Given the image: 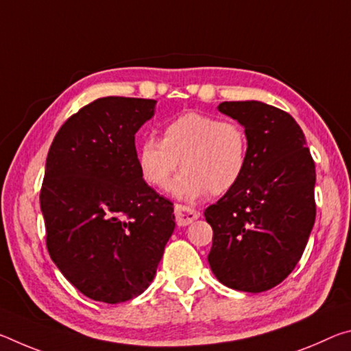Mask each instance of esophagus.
<instances>
[{
    "label": "esophagus",
    "instance_id": "esophagus-1",
    "mask_svg": "<svg viewBox=\"0 0 351 351\" xmlns=\"http://www.w3.org/2000/svg\"><path fill=\"white\" fill-rule=\"evenodd\" d=\"M175 215H176L178 226H187L190 223H193L195 219L199 218V212L197 209H193V207L176 204L175 206Z\"/></svg>",
    "mask_w": 351,
    "mask_h": 351
}]
</instances>
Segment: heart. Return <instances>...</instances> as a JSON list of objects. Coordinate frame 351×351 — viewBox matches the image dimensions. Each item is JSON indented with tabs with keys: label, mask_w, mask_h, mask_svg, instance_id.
<instances>
[{
	"label": "heart",
	"mask_w": 351,
	"mask_h": 351,
	"mask_svg": "<svg viewBox=\"0 0 351 351\" xmlns=\"http://www.w3.org/2000/svg\"><path fill=\"white\" fill-rule=\"evenodd\" d=\"M138 167L147 184L165 189L180 167L173 193L193 199L234 189L249 164V136L235 121L184 112L164 125L162 141L150 136L138 147Z\"/></svg>",
	"instance_id": "1"
}]
</instances>
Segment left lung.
<instances>
[{"mask_svg": "<svg viewBox=\"0 0 351 351\" xmlns=\"http://www.w3.org/2000/svg\"><path fill=\"white\" fill-rule=\"evenodd\" d=\"M218 110L249 136V164L234 189L204 210L212 272L226 287L261 293L299 263L316 219V167L305 136L283 110L257 100Z\"/></svg>", "mask_w": 351, "mask_h": 351, "instance_id": "8db88e82", "label": "left lung"}]
</instances>
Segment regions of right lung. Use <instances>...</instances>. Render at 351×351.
<instances>
[{"label": "right lung", "mask_w": 351, "mask_h": 351, "mask_svg": "<svg viewBox=\"0 0 351 351\" xmlns=\"http://www.w3.org/2000/svg\"><path fill=\"white\" fill-rule=\"evenodd\" d=\"M156 100L102 97L71 116L46 158L40 206L46 246L93 300L121 304L152 283L175 229L173 203L138 167L134 134Z\"/></svg>", "instance_id": "obj_1"}]
</instances>
